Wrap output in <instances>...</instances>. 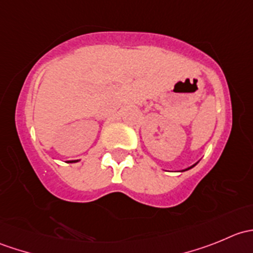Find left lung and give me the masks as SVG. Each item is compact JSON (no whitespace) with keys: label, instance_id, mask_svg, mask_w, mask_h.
<instances>
[{"label":"left lung","instance_id":"8db88e82","mask_svg":"<svg viewBox=\"0 0 253 253\" xmlns=\"http://www.w3.org/2000/svg\"><path fill=\"white\" fill-rule=\"evenodd\" d=\"M196 164H197V163H196ZM196 164H193V165H192V167H190V168H187V169H185V170H182V171H186V170H188V169H192V168H193V167H195V165H196Z\"/></svg>","mask_w":253,"mask_h":253}]
</instances>
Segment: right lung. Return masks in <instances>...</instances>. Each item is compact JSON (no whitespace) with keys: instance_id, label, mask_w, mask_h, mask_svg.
Masks as SVG:
<instances>
[{"instance_id":"1","label":"right lung","mask_w":253,"mask_h":253,"mask_svg":"<svg viewBox=\"0 0 253 253\" xmlns=\"http://www.w3.org/2000/svg\"><path fill=\"white\" fill-rule=\"evenodd\" d=\"M77 162H78V160H70L68 163H77Z\"/></svg>"}]
</instances>
